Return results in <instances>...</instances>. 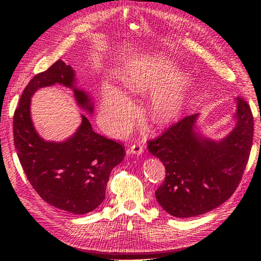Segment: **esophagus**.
I'll return each mask as SVG.
<instances>
[{
    "instance_id": "34e87169",
    "label": "esophagus",
    "mask_w": 261,
    "mask_h": 261,
    "mask_svg": "<svg viewBox=\"0 0 261 261\" xmlns=\"http://www.w3.org/2000/svg\"><path fill=\"white\" fill-rule=\"evenodd\" d=\"M128 152L139 155V154L143 153V146H141L140 144H134V145L128 149Z\"/></svg>"
}]
</instances>
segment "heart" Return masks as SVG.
<instances>
[{"label": "heart", "mask_w": 261, "mask_h": 261, "mask_svg": "<svg viewBox=\"0 0 261 261\" xmlns=\"http://www.w3.org/2000/svg\"><path fill=\"white\" fill-rule=\"evenodd\" d=\"M175 69V65L170 60L158 57L153 60L135 62L122 76L123 87L130 93H145L161 87L155 91L150 106V114L155 123L167 124L175 120L183 109L189 78L184 74H176L163 83ZM102 110L117 127L127 126L130 102L121 92L108 88L102 100Z\"/></svg>", "instance_id": "b5f03b06"}]
</instances>
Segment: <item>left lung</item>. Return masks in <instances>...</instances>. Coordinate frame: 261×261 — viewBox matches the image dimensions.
Segmentation results:
<instances>
[{
	"label": "left lung",
	"instance_id": "obj_1",
	"mask_svg": "<svg viewBox=\"0 0 261 261\" xmlns=\"http://www.w3.org/2000/svg\"><path fill=\"white\" fill-rule=\"evenodd\" d=\"M238 123L220 141L195 130L198 114L171 125L162 135L148 140V150L159 158L165 178L155 198L169 215L196 217L225 202L238 188L249 159L254 117L247 101L236 98Z\"/></svg>",
	"mask_w": 261,
	"mask_h": 261
}]
</instances>
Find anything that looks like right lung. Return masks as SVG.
Masks as SVG:
<instances>
[{"mask_svg": "<svg viewBox=\"0 0 261 261\" xmlns=\"http://www.w3.org/2000/svg\"><path fill=\"white\" fill-rule=\"evenodd\" d=\"M55 84L72 88L77 103L92 113L90 97L74 85V70L59 60L37 74L23 90L14 113V145L29 183L44 201L85 215L103 202L110 173L123 161L125 148L94 133L85 115L80 128L65 141H45L39 136L31 121L30 98L39 88Z\"/></svg>", "mask_w": 261, "mask_h": 261, "instance_id": "right-lung-1", "label": "right lung"}]
</instances>
